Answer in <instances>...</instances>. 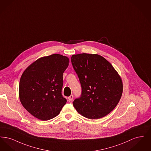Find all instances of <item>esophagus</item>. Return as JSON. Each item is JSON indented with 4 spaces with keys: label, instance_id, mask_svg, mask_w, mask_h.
<instances>
[{
    "label": "esophagus",
    "instance_id": "esophagus-1",
    "mask_svg": "<svg viewBox=\"0 0 151 151\" xmlns=\"http://www.w3.org/2000/svg\"><path fill=\"white\" fill-rule=\"evenodd\" d=\"M73 96L72 95V94H71L70 97H68V101H72V100H73Z\"/></svg>",
    "mask_w": 151,
    "mask_h": 151
}]
</instances>
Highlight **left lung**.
I'll return each instance as SVG.
<instances>
[{
  "label": "left lung",
  "instance_id": "obj_1",
  "mask_svg": "<svg viewBox=\"0 0 151 151\" xmlns=\"http://www.w3.org/2000/svg\"><path fill=\"white\" fill-rule=\"evenodd\" d=\"M71 63L81 86V96L73 102L74 108L79 114L91 119L108 115L122 96L123 83L118 72L98 54L73 55Z\"/></svg>",
  "mask_w": 151,
  "mask_h": 151
}]
</instances>
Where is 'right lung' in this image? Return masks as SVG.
<instances>
[{
	"label": "right lung",
	"mask_w": 151,
	"mask_h": 151,
	"mask_svg": "<svg viewBox=\"0 0 151 151\" xmlns=\"http://www.w3.org/2000/svg\"><path fill=\"white\" fill-rule=\"evenodd\" d=\"M68 58L54 54L37 59L22 74L19 98L30 114L42 121L57 116L67 102L62 94Z\"/></svg>",
	"instance_id": "add662e5"
}]
</instances>
